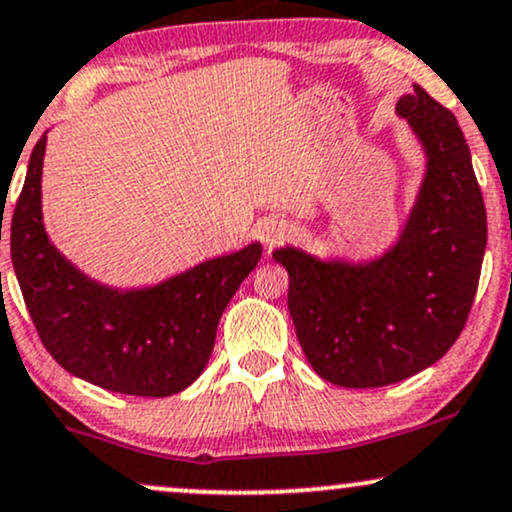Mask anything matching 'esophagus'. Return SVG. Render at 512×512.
<instances>
[{"label": "esophagus", "mask_w": 512, "mask_h": 512, "mask_svg": "<svg viewBox=\"0 0 512 512\" xmlns=\"http://www.w3.org/2000/svg\"><path fill=\"white\" fill-rule=\"evenodd\" d=\"M256 235L266 246H275V244H280L282 239L289 235V227H287L285 220L268 218V220H263V223H258Z\"/></svg>", "instance_id": "esophagus-1"}]
</instances>
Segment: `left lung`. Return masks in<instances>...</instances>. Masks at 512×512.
I'll use <instances>...</instances> for the list:
<instances>
[{"label":"left lung","instance_id":"left-lung-1","mask_svg":"<svg viewBox=\"0 0 512 512\" xmlns=\"http://www.w3.org/2000/svg\"><path fill=\"white\" fill-rule=\"evenodd\" d=\"M396 113L418 137L425 175L396 242L370 261L273 251L311 368L349 389L387 387L451 349L475 301L487 211L456 116L415 85Z\"/></svg>","mask_w":512,"mask_h":512}]
</instances>
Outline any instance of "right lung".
I'll return each instance as SVG.
<instances>
[{
    "instance_id": "1",
    "label": "right lung",
    "mask_w": 512,
    "mask_h": 512,
    "mask_svg": "<svg viewBox=\"0 0 512 512\" xmlns=\"http://www.w3.org/2000/svg\"><path fill=\"white\" fill-rule=\"evenodd\" d=\"M44 149L47 135L30 154L9 227L11 263L42 344L63 370L118 394L161 399L187 389L204 372L220 315L258 266L263 246L251 242L208 258L159 285H102L44 230Z\"/></svg>"
}]
</instances>
